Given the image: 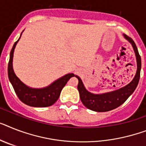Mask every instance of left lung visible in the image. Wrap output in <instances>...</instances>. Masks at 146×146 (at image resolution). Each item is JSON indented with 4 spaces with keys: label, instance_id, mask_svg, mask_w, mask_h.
<instances>
[{
    "label": "left lung",
    "instance_id": "1",
    "mask_svg": "<svg viewBox=\"0 0 146 146\" xmlns=\"http://www.w3.org/2000/svg\"><path fill=\"white\" fill-rule=\"evenodd\" d=\"M124 37L132 44L133 50L135 52L137 63V69L135 76L130 84L119 90L104 94H93L86 90L81 79L78 75H75L76 78L78 79V90L80 94V100L84 105L88 109L96 112H107L115 109L121 105L137 88L140 77L141 57L137 50V45L133 39L125 34H124Z\"/></svg>",
    "mask_w": 146,
    "mask_h": 146
}]
</instances>
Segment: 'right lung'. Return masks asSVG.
Here are the masks:
<instances>
[{
	"label": "right lung",
	"instance_id": "1",
	"mask_svg": "<svg viewBox=\"0 0 146 146\" xmlns=\"http://www.w3.org/2000/svg\"><path fill=\"white\" fill-rule=\"evenodd\" d=\"M20 38L15 42L9 55V60L8 63V77L9 81L12 84V86L15 90L17 96L25 104L35 108H44L53 105L58 100L62 88L64 87L68 80L72 77H74V74L73 73L66 74L62 76V78L55 80L48 86L44 88L35 89L26 86L15 75L13 68V53L15 45Z\"/></svg>",
	"mask_w": 146,
	"mask_h": 146
}]
</instances>
